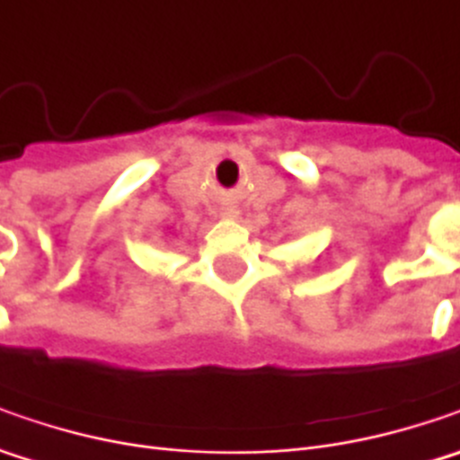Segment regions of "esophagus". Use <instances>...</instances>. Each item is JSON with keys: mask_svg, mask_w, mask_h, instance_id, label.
<instances>
[{"mask_svg": "<svg viewBox=\"0 0 460 460\" xmlns=\"http://www.w3.org/2000/svg\"><path fill=\"white\" fill-rule=\"evenodd\" d=\"M225 217H238L240 212H238V207H225V212H222Z\"/></svg>", "mask_w": 460, "mask_h": 460, "instance_id": "obj_1", "label": "esophagus"}]
</instances>
